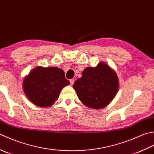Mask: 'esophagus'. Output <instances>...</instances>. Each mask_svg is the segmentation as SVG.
<instances>
[{
  "label": "esophagus",
  "instance_id": "34e87169",
  "mask_svg": "<svg viewBox=\"0 0 154 154\" xmlns=\"http://www.w3.org/2000/svg\"><path fill=\"white\" fill-rule=\"evenodd\" d=\"M70 85L72 86L73 84H74V79H71L70 80Z\"/></svg>",
  "mask_w": 154,
  "mask_h": 154
}]
</instances>
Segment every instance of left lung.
<instances>
[{"label": "left lung", "mask_w": 154, "mask_h": 154, "mask_svg": "<svg viewBox=\"0 0 154 154\" xmlns=\"http://www.w3.org/2000/svg\"><path fill=\"white\" fill-rule=\"evenodd\" d=\"M119 80L116 72L101 62L94 68L88 67L73 85L77 96L84 105L93 109L108 106L117 94Z\"/></svg>", "instance_id": "obj_1"}]
</instances>
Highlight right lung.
I'll return each mask as SVG.
<instances>
[{
  "label": "right lung",
  "instance_id": "1",
  "mask_svg": "<svg viewBox=\"0 0 154 154\" xmlns=\"http://www.w3.org/2000/svg\"><path fill=\"white\" fill-rule=\"evenodd\" d=\"M70 84L62 69L38 66L24 78L23 90L34 104L48 107L58 100L61 90Z\"/></svg>",
  "mask_w": 154,
  "mask_h": 154
}]
</instances>
